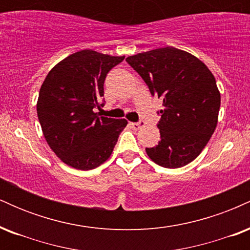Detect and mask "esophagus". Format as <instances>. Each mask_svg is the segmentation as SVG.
Wrapping results in <instances>:
<instances>
[{
	"label": "esophagus",
	"mask_w": 250,
	"mask_h": 250,
	"mask_svg": "<svg viewBox=\"0 0 250 250\" xmlns=\"http://www.w3.org/2000/svg\"><path fill=\"white\" fill-rule=\"evenodd\" d=\"M145 125V122L143 121H137V122H130V127L135 129V130H137V129H140L141 127Z\"/></svg>",
	"instance_id": "1"
}]
</instances>
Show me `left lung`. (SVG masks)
<instances>
[{"label":"left lung","instance_id":"8db88e82","mask_svg":"<svg viewBox=\"0 0 250 250\" xmlns=\"http://www.w3.org/2000/svg\"><path fill=\"white\" fill-rule=\"evenodd\" d=\"M153 96L163 100L157 111L161 141L146 148L165 168H180L196 159L217 125L221 104L216 81L207 65L174 47L159 48L125 59Z\"/></svg>","mask_w":250,"mask_h":250}]
</instances>
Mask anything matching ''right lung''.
<instances>
[{
    "mask_svg": "<svg viewBox=\"0 0 250 250\" xmlns=\"http://www.w3.org/2000/svg\"><path fill=\"white\" fill-rule=\"evenodd\" d=\"M125 56L85 49L57 63L43 82L37 116L43 135L57 157L70 167L90 170L107 161L125 119L101 116L104 80Z\"/></svg>",
    "mask_w": 250,
    "mask_h": 250,
    "instance_id": "add662e5",
    "label": "right lung"
}]
</instances>
